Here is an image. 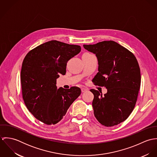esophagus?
<instances>
[{"label": "esophagus", "instance_id": "34e87169", "mask_svg": "<svg viewBox=\"0 0 157 157\" xmlns=\"http://www.w3.org/2000/svg\"><path fill=\"white\" fill-rule=\"evenodd\" d=\"M81 90H82V92H85L88 90V88H82Z\"/></svg>", "mask_w": 157, "mask_h": 157}]
</instances>
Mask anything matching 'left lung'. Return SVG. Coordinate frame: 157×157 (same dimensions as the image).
<instances>
[{
    "instance_id": "left-lung-1",
    "label": "left lung",
    "mask_w": 157,
    "mask_h": 157,
    "mask_svg": "<svg viewBox=\"0 0 157 157\" xmlns=\"http://www.w3.org/2000/svg\"><path fill=\"white\" fill-rule=\"evenodd\" d=\"M83 47L97 58L98 72L92 82L107 89L104 95L97 90H90L94 95V115L105 126L117 125L130 115L137 100L141 74L136 59L126 48L112 40Z\"/></svg>"
}]
</instances>
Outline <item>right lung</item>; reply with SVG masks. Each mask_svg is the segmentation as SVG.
I'll use <instances>...</instances> for the list:
<instances>
[{"label":"right lung","mask_w":157,"mask_h":157,"mask_svg":"<svg viewBox=\"0 0 157 157\" xmlns=\"http://www.w3.org/2000/svg\"><path fill=\"white\" fill-rule=\"evenodd\" d=\"M81 51L78 45L51 40L30 51L23 61V98L29 111L46 124H55L81 94L76 86L57 88V79L66 74L67 61Z\"/></svg>","instance_id":"add662e5"}]
</instances>
